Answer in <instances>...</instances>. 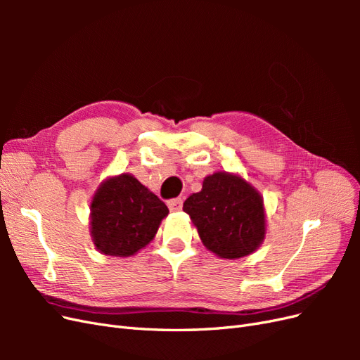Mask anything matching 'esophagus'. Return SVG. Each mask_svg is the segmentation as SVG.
I'll list each match as a JSON object with an SVG mask.
<instances>
[{"label": "esophagus", "mask_w": 360, "mask_h": 360, "mask_svg": "<svg viewBox=\"0 0 360 360\" xmlns=\"http://www.w3.org/2000/svg\"><path fill=\"white\" fill-rule=\"evenodd\" d=\"M168 207L171 212H180L183 207V200L181 198H172L168 201Z\"/></svg>", "instance_id": "obj_1"}]
</instances>
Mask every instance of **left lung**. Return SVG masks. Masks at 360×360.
I'll use <instances>...</instances> for the list:
<instances>
[{"instance_id": "1", "label": "left lung", "mask_w": 360, "mask_h": 360, "mask_svg": "<svg viewBox=\"0 0 360 360\" xmlns=\"http://www.w3.org/2000/svg\"><path fill=\"white\" fill-rule=\"evenodd\" d=\"M183 210L197 226L204 246L221 258L252 254L266 234L263 200L233 174L205 177L201 192L192 193Z\"/></svg>"}]
</instances>
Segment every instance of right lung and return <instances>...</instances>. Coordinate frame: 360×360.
Instances as JSON below:
<instances>
[{"mask_svg": "<svg viewBox=\"0 0 360 360\" xmlns=\"http://www.w3.org/2000/svg\"><path fill=\"white\" fill-rule=\"evenodd\" d=\"M168 207L134 176L106 180L91 202V236L106 255L129 257L155 237Z\"/></svg>", "mask_w": 360, "mask_h": 360, "instance_id": "right-lung-1", "label": "right lung"}]
</instances>
